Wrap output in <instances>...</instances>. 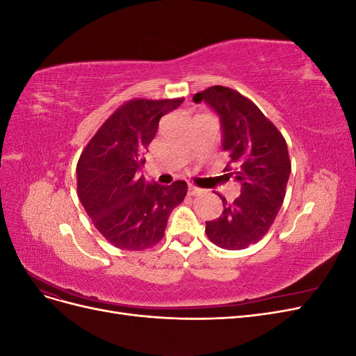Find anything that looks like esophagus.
Segmentation results:
<instances>
[{
    "instance_id": "34e87169",
    "label": "esophagus",
    "mask_w": 356,
    "mask_h": 356,
    "mask_svg": "<svg viewBox=\"0 0 356 356\" xmlns=\"http://www.w3.org/2000/svg\"><path fill=\"white\" fill-rule=\"evenodd\" d=\"M202 193L200 188L195 187V186H188V196H199Z\"/></svg>"
}]
</instances>
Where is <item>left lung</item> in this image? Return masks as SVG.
Masks as SVG:
<instances>
[{"label": "left lung", "instance_id": "obj_1", "mask_svg": "<svg viewBox=\"0 0 356 356\" xmlns=\"http://www.w3.org/2000/svg\"><path fill=\"white\" fill-rule=\"evenodd\" d=\"M221 118L222 149L229 156L224 172L241 182L233 202L218 195L224 211L207 221L208 239L222 250L239 251L261 241L281 209L291 160L285 138L246 96L224 86H212L195 95Z\"/></svg>", "mask_w": 356, "mask_h": 356}]
</instances>
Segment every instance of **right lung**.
<instances>
[{
    "mask_svg": "<svg viewBox=\"0 0 356 356\" xmlns=\"http://www.w3.org/2000/svg\"><path fill=\"white\" fill-rule=\"evenodd\" d=\"M184 98L124 102L86 145L77 163V195L92 222L118 250L144 251L165 236L168 218L187 195V182H145L138 170L160 118Z\"/></svg>",
    "mask_w": 356,
    "mask_h": 356,
    "instance_id": "1",
    "label": "right lung"
}]
</instances>
